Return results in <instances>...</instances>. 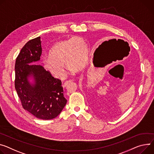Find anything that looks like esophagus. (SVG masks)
I'll return each instance as SVG.
<instances>
[{
	"label": "esophagus",
	"mask_w": 154,
	"mask_h": 154,
	"mask_svg": "<svg viewBox=\"0 0 154 154\" xmlns=\"http://www.w3.org/2000/svg\"><path fill=\"white\" fill-rule=\"evenodd\" d=\"M73 82V80H67V81H66L65 82H64V87H67L70 83L71 82Z\"/></svg>",
	"instance_id": "esophagus-1"
}]
</instances>
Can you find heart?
<instances>
[{"mask_svg":"<svg viewBox=\"0 0 154 154\" xmlns=\"http://www.w3.org/2000/svg\"><path fill=\"white\" fill-rule=\"evenodd\" d=\"M88 60V47L86 41L82 37L59 42L50 50L49 55L44 57L42 64L45 69L58 78L66 74V64L72 72L84 67Z\"/></svg>","mask_w":154,"mask_h":154,"instance_id":"heart-1","label":"heart"}]
</instances>
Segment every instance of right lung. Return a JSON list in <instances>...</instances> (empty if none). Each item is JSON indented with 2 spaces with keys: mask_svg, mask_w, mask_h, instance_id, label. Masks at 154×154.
<instances>
[{
  "mask_svg": "<svg viewBox=\"0 0 154 154\" xmlns=\"http://www.w3.org/2000/svg\"><path fill=\"white\" fill-rule=\"evenodd\" d=\"M41 44L39 36L27 42L21 50L15 66V87L25 110L39 119L51 120L61 112L67 100L61 81L34 64L40 60Z\"/></svg>",
  "mask_w": 154,
  "mask_h": 154,
  "instance_id": "right-lung-1",
  "label": "right lung"
}]
</instances>
